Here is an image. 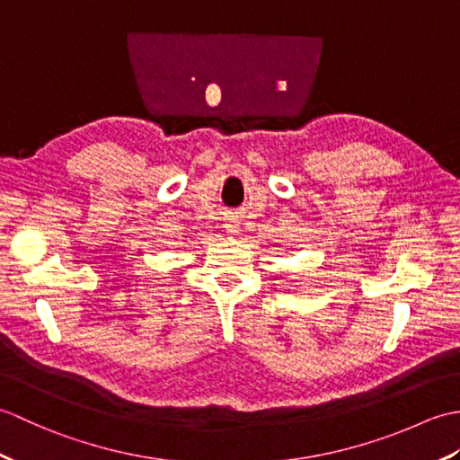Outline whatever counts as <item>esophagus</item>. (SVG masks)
I'll return each mask as SVG.
<instances>
[{"label":"esophagus","instance_id":"1","mask_svg":"<svg viewBox=\"0 0 460 460\" xmlns=\"http://www.w3.org/2000/svg\"><path fill=\"white\" fill-rule=\"evenodd\" d=\"M225 227H227V233H237V221H229Z\"/></svg>","mask_w":460,"mask_h":460}]
</instances>
